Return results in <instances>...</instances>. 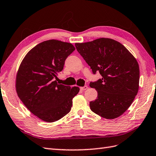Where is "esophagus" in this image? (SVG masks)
Returning a JSON list of instances; mask_svg holds the SVG:
<instances>
[{"instance_id": "obj_1", "label": "esophagus", "mask_w": 156, "mask_h": 156, "mask_svg": "<svg viewBox=\"0 0 156 156\" xmlns=\"http://www.w3.org/2000/svg\"><path fill=\"white\" fill-rule=\"evenodd\" d=\"M88 87L87 86H84L83 87H80V90H82V91H84V90H86V89H88Z\"/></svg>"}]
</instances>
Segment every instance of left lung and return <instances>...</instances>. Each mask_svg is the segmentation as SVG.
<instances>
[{"instance_id":"1","label":"left lung","mask_w":156,"mask_h":156,"mask_svg":"<svg viewBox=\"0 0 156 156\" xmlns=\"http://www.w3.org/2000/svg\"><path fill=\"white\" fill-rule=\"evenodd\" d=\"M75 46L93 73L99 71L102 76L90 84L98 92V98L90 102V109L106 119L120 116L131 106L139 90L140 68L135 57L111 38H100Z\"/></svg>"}]
</instances>
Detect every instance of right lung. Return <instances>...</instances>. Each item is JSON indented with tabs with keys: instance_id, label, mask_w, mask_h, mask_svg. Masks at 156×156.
<instances>
[{
	"instance_id": "1",
	"label": "right lung",
	"mask_w": 156,
	"mask_h": 156,
	"mask_svg": "<svg viewBox=\"0 0 156 156\" xmlns=\"http://www.w3.org/2000/svg\"><path fill=\"white\" fill-rule=\"evenodd\" d=\"M75 50L71 43L48 40L32 48L21 62L16 77L18 96L31 113L54 122L69 113L78 86L60 84L58 72Z\"/></svg>"
}]
</instances>
